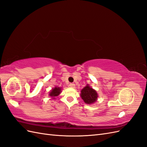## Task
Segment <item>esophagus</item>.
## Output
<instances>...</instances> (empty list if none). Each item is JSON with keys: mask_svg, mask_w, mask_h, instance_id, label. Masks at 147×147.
<instances>
[{"mask_svg": "<svg viewBox=\"0 0 147 147\" xmlns=\"http://www.w3.org/2000/svg\"><path fill=\"white\" fill-rule=\"evenodd\" d=\"M69 86L70 87H71V88H75V84H74V83H70L69 84Z\"/></svg>", "mask_w": 147, "mask_h": 147, "instance_id": "obj_1", "label": "esophagus"}]
</instances>
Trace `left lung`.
I'll use <instances>...</instances> for the list:
<instances>
[{"instance_id": "left-lung-1", "label": "left lung", "mask_w": 147, "mask_h": 147, "mask_svg": "<svg viewBox=\"0 0 147 147\" xmlns=\"http://www.w3.org/2000/svg\"><path fill=\"white\" fill-rule=\"evenodd\" d=\"M81 97L86 104H91L94 103L98 97L96 91L93 90L88 84L81 91Z\"/></svg>"}]
</instances>
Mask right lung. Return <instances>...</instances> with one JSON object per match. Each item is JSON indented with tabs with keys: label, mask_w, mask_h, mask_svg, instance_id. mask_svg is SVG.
<instances>
[{
	"label": "right lung",
	"mask_w": 147,
	"mask_h": 147,
	"mask_svg": "<svg viewBox=\"0 0 147 147\" xmlns=\"http://www.w3.org/2000/svg\"><path fill=\"white\" fill-rule=\"evenodd\" d=\"M61 88H58V87H55V88H53V90H51V91L50 93V96H51L52 97H53V99H55V97L58 96L60 93H61Z\"/></svg>",
	"instance_id": "1"
}]
</instances>
